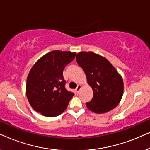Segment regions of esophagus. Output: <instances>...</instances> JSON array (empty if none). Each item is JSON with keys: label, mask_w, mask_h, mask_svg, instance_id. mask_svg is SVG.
Listing matches in <instances>:
<instances>
[{"label": "esophagus", "mask_w": 150, "mask_h": 150, "mask_svg": "<svg viewBox=\"0 0 150 150\" xmlns=\"http://www.w3.org/2000/svg\"><path fill=\"white\" fill-rule=\"evenodd\" d=\"M81 87H82V86H81V85H78V86H77V87H76V89H75L76 93H79V92L80 90H81Z\"/></svg>", "instance_id": "obj_1"}]
</instances>
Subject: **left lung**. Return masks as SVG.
I'll return each mask as SVG.
<instances>
[{
    "label": "left lung",
    "instance_id": "obj_1",
    "mask_svg": "<svg viewBox=\"0 0 150 150\" xmlns=\"http://www.w3.org/2000/svg\"><path fill=\"white\" fill-rule=\"evenodd\" d=\"M77 63L85 71L93 97L86 103L96 113H104L115 108L122 100L124 82L118 71L104 57L93 52H80Z\"/></svg>",
    "mask_w": 150,
    "mask_h": 150
}]
</instances>
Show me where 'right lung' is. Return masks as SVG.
<instances>
[{"label": "right lung", "instance_id": "right-lung-1", "mask_svg": "<svg viewBox=\"0 0 150 150\" xmlns=\"http://www.w3.org/2000/svg\"><path fill=\"white\" fill-rule=\"evenodd\" d=\"M75 57L76 52L53 50L41 57L30 69L26 96L32 108L42 115H59L74 95L65 89L63 71Z\"/></svg>", "mask_w": 150, "mask_h": 150}]
</instances>
